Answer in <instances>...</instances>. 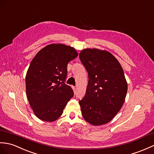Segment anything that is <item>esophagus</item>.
Here are the masks:
<instances>
[{"label": "esophagus", "mask_w": 154, "mask_h": 154, "mask_svg": "<svg viewBox=\"0 0 154 154\" xmlns=\"http://www.w3.org/2000/svg\"><path fill=\"white\" fill-rule=\"evenodd\" d=\"M72 88H73V90L74 93H75V92H76V88L75 87H72Z\"/></svg>", "instance_id": "34e87169"}]
</instances>
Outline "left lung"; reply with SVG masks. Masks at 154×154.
<instances>
[{"instance_id":"obj_1","label":"left lung","mask_w":154,"mask_h":154,"mask_svg":"<svg viewBox=\"0 0 154 154\" xmlns=\"http://www.w3.org/2000/svg\"><path fill=\"white\" fill-rule=\"evenodd\" d=\"M79 58L88 75L85 97L79 101L82 116L92 125L108 123L125 100L127 83L123 69L116 57L104 50L83 49Z\"/></svg>"}]
</instances>
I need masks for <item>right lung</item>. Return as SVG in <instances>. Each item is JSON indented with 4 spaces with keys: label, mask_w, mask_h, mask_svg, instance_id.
<instances>
[{
    "label": "right lung",
    "mask_w": 154,
    "mask_h": 154,
    "mask_svg": "<svg viewBox=\"0 0 154 154\" xmlns=\"http://www.w3.org/2000/svg\"><path fill=\"white\" fill-rule=\"evenodd\" d=\"M74 48L51 44L39 51L32 60L26 76V95L35 115L52 122L62 116L73 91L64 83L67 66L77 57Z\"/></svg>",
    "instance_id": "add662e5"
}]
</instances>
